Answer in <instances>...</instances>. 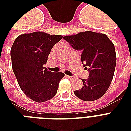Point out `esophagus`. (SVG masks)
Wrapping results in <instances>:
<instances>
[{
    "label": "esophagus",
    "instance_id": "1",
    "mask_svg": "<svg viewBox=\"0 0 131 131\" xmlns=\"http://www.w3.org/2000/svg\"><path fill=\"white\" fill-rule=\"evenodd\" d=\"M67 77L69 79H70V80H73L74 78H75V77H73V76H69V75H67Z\"/></svg>",
    "mask_w": 131,
    "mask_h": 131
}]
</instances>
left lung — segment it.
<instances>
[{
	"label": "left lung",
	"instance_id": "obj_1",
	"mask_svg": "<svg viewBox=\"0 0 131 131\" xmlns=\"http://www.w3.org/2000/svg\"><path fill=\"white\" fill-rule=\"evenodd\" d=\"M63 38L73 49L82 51V62L90 73L87 80H82L83 87L74 93L86 101L99 99L107 92L114 77L116 64L114 43L105 34L92 31Z\"/></svg>",
	"mask_w": 131,
	"mask_h": 131
}]
</instances>
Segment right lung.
Returning a JSON list of instances; mask_svg holds the SVG:
<instances>
[{
	"label": "right lung",
	"mask_w": 131,
	"mask_h": 131,
	"mask_svg": "<svg viewBox=\"0 0 131 131\" xmlns=\"http://www.w3.org/2000/svg\"><path fill=\"white\" fill-rule=\"evenodd\" d=\"M62 38L44 32L18 36L11 49L12 69L21 90L34 101L41 103L56 95L63 73L43 67L51 48Z\"/></svg>",
	"instance_id": "right-lung-1"
}]
</instances>
